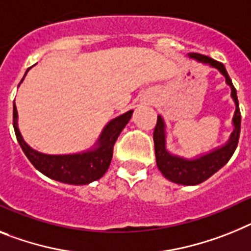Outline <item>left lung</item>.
I'll use <instances>...</instances> for the list:
<instances>
[{"mask_svg":"<svg viewBox=\"0 0 251 251\" xmlns=\"http://www.w3.org/2000/svg\"><path fill=\"white\" fill-rule=\"evenodd\" d=\"M187 56L198 61V62H201V64L214 67L222 74L226 79V84L231 88V97H232L235 106H236L232 119L233 131L231 132L226 144H223L222 147H218V148H214L209 153L201 154L197 158H184L180 157V155L172 154L171 151H167L165 120L161 115H158L157 125H155L154 134H153L155 161H157L158 168L167 180L172 181L175 184L189 185L190 186V185H198L208 180L212 175L216 174L218 170H221L223 166L226 165L229 161V158L232 157L233 151L237 147V143H239L241 116H240L236 89L232 85V81L229 79L226 67L223 66V64L201 53H189Z\"/></svg>","mask_w":251,"mask_h":251,"instance_id":"obj_1","label":"left lung"}]
</instances>
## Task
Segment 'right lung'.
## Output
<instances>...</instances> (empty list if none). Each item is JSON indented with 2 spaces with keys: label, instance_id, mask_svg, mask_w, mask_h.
Wrapping results in <instances>:
<instances>
[{
  "label": "right lung",
  "instance_id": "1",
  "mask_svg": "<svg viewBox=\"0 0 251 251\" xmlns=\"http://www.w3.org/2000/svg\"><path fill=\"white\" fill-rule=\"evenodd\" d=\"M29 70V69H28ZM26 70V73H28ZM25 73V75H26ZM24 75V77H25ZM22 79V81L24 80ZM132 109L117 116L104 126L96 144L88 151L73 154H47L25 143L18 126V109L14 104V129L19 144L31 165L52 180L69 185H86L100 180L108 170L113 145L132 116Z\"/></svg>",
  "mask_w": 251,
  "mask_h": 251
}]
</instances>
